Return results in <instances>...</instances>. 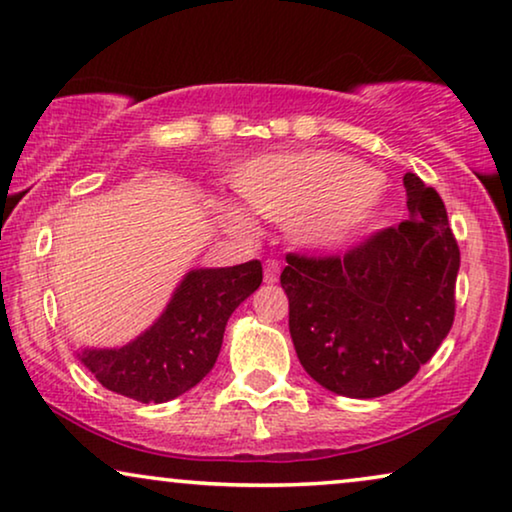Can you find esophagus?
Returning a JSON list of instances; mask_svg holds the SVG:
<instances>
[{"label": "esophagus", "instance_id": "1", "mask_svg": "<svg viewBox=\"0 0 512 512\" xmlns=\"http://www.w3.org/2000/svg\"><path fill=\"white\" fill-rule=\"evenodd\" d=\"M278 271H280V264L276 262V259H266V262H264V283L266 285L278 283Z\"/></svg>", "mask_w": 512, "mask_h": 512}]
</instances>
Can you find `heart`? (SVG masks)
<instances>
[{"label": "heart", "instance_id": "b5f03b06", "mask_svg": "<svg viewBox=\"0 0 512 512\" xmlns=\"http://www.w3.org/2000/svg\"><path fill=\"white\" fill-rule=\"evenodd\" d=\"M234 187L259 218L285 225L294 246L334 253L350 246L383 213L376 171L338 153H285L250 160L236 171ZM222 222L248 232L239 206L218 204Z\"/></svg>", "mask_w": 512, "mask_h": 512}]
</instances>
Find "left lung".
<instances>
[{
    "instance_id": "8db88e82",
    "label": "left lung",
    "mask_w": 512,
    "mask_h": 512,
    "mask_svg": "<svg viewBox=\"0 0 512 512\" xmlns=\"http://www.w3.org/2000/svg\"><path fill=\"white\" fill-rule=\"evenodd\" d=\"M408 220L343 259L287 255L280 285L290 336L308 376L350 399H373L415 378L455 320L459 248L443 199L403 176Z\"/></svg>"
}]
</instances>
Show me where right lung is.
Segmentation results:
<instances>
[{
  "label": "right lung",
  "mask_w": 512,
  "mask_h": 512,
  "mask_svg": "<svg viewBox=\"0 0 512 512\" xmlns=\"http://www.w3.org/2000/svg\"><path fill=\"white\" fill-rule=\"evenodd\" d=\"M262 285L259 259L190 269L153 325L118 348H81L76 357L106 390L141 403L181 397L220 355L229 315Z\"/></svg>",
  "instance_id": "1"
}]
</instances>
